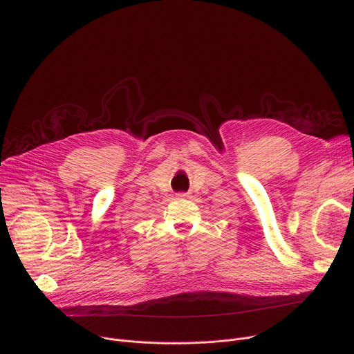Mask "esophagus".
Returning a JSON list of instances; mask_svg holds the SVG:
<instances>
[{"instance_id": "1", "label": "esophagus", "mask_w": 354, "mask_h": 354, "mask_svg": "<svg viewBox=\"0 0 354 354\" xmlns=\"http://www.w3.org/2000/svg\"><path fill=\"white\" fill-rule=\"evenodd\" d=\"M187 196H189V195H187V194H178V198H187Z\"/></svg>"}]
</instances>
